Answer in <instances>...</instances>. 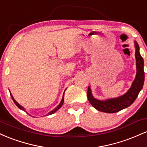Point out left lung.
<instances>
[{"instance_id":"8db88e82","label":"left lung","mask_w":147,"mask_h":147,"mask_svg":"<svg viewBox=\"0 0 147 147\" xmlns=\"http://www.w3.org/2000/svg\"><path fill=\"white\" fill-rule=\"evenodd\" d=\"M136 48V78L133 82L132 86L124 95L116 98L108 99L106 100H99L95 99L92 95L90 88L88 87L87 92L88 99L90 104L95 108L97 111L107 113H114L119 112L122 109L129 107L134 102L138 94L142 89L144 82V60L140 54V47L136 41H134Z\"/></svg>"}]
</instances>
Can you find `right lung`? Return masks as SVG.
<instances>
[{
    "label": "right lung",
    "instance_id": "right-lung-1",
    "mask_svg": "<svg viewBox=\"0 0 147 147\" xmlns=\"http://www.w3.org/2000/svg\"><path fill=\"white\" fill-rule=\"evenodd\" d=\"M10 95H11V98H12V99H13V101H14V104H16V106H17V107L18 108V109H21V110H22V111H25V109H24V108H23V106H21V105H20V104H18V103L17 102H16V100H15V99H14V97H13V96H12V95H11V93H10ZM63 102H64V93H63V97H62V99H61V102H60V104H59V105H58V106H57V107H56V108H55V109H54V110H52V111H50V113H48V115H52V114H53V113H55V112H56V111H58V110H59V109H60V108H61V106H62V105H63Z\"/></svg>",
    "mask_w": 147,
    "mask_h": 147
}]
</instances>
